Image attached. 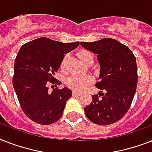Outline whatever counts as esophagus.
<instances>
[{"label":"esophagus","instance_id":"34e87169","mask_svg":"<svg viewBox=\"0 0 152 152\" xmlns=\"http://www.w3.org/2000/svg\"><path fill=\"white\" fill-rule=\"evenodd\" d=\"M72 95L80 96V95H81V93L80 92V91H72Z\"/></svg>","mask_w":152,"mask_h":152}]
</instances>
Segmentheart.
<instances>
[{"label":"heart","instance_id":"1","mask_svg":"<svg viewBox=\"0 0 152 152\" xmlns=\"http://www.w3.org/2000/svg\"><path fill=\"white\" fill-rule=\"evenodd\" d=\"M78 56L80 59L85 64L86 62L89 60H93V57L91 53L88 50H80L78 53ZM67 56L64 57V59L61 62V68H64V63L66 61ZM93 82V77L90 75L87 76H80V75H71L69 76L66 80V85L72 89L76 91H83L87 88L91 83Z\"/></svg>","mask_w":152,"mask_h":152}]
</instances>
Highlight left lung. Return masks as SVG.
<instances>
[{
    "label": "left lung",
    "instance_id": "1",
    "mask_svg": "<svg viewBox=\"0 0 152 152\" xmlns=\"http://www.w3.org/2000/svg\"><path fill=\"white\" fill-rule=\"evenodd\" d=\"M80 45L97 54L100 64L95 87L101 91L84 107L86 116L97 125L113 124L125 115L134 98L138 80L136 57L128 46L110 38Z\"/></svg>",
    "mask_w": 152,
    "mask_h": 152
}]
</instances>
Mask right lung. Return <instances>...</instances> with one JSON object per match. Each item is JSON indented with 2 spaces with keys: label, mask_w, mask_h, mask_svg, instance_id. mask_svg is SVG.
Instances as JSON below:
<instances>
[{
  "label": "right lung",
  "mask_w": 152,
  "mask_h": 152,
  "mask_svg": "<svg viewBox=\"0 0 152 152\" xmlns=\"http://www.w3.org/2000/svg\"><path fill=\"white\" fill-rule=\"evenodd\" d=\"M80 45L39 38L21 46L15 57L12 85L22 110L40 125H50L61 118L66 101L72 96L67 88L48 91V83H61L53 77L64 54Z\"/></svg>",
  "instance_id": "right-lung-1"
}]
</instances>
